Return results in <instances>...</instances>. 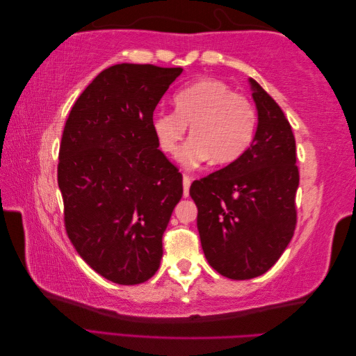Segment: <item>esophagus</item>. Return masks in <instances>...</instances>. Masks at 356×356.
<instances>
[{"instance_id":"esophagus-1","label":"esophagus","mask_w":356,"mask_h":356,"mask_svg":"<svg viewBox=\"0 0 356 356\" xmlns=\"http://www.w3.org/2000/svg\"><path fill=\"white\" fill-rule=\"evenodd\" d=\"M191 183H192V178L188 177V175H184L183 177V193H184V197H188V188H191Z\"/></svg>"}]
</instances>
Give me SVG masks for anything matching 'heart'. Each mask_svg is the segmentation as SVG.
<instances>
[{"mask_svg": "<svg viewBox=\"0 0 356 356\" xmlns=\"http://www.w3.org/2000/svg\"><path fill=\"white\" fill-rule=\"evenodd\" d=\"M173 112H158L152 129L164 154L175 156L187 126L193 136L179 152L186 168H197L210 158L230 164L249 149L257 130V108L243 93L215 78L188 84L173 95Z\"/></svg>", "mask_w": 356, "mask_h": 356, "instance_id": "1", "label": "heart"}]
</instances>
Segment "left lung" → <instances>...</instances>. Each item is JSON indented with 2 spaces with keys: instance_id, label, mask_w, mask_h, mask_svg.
<instances>
[{
  "instance_id": "obj_1",
  "label": "left lung",
  "mask_w": 356,
  "mask_h": 356,
  "mask_svg": "<svg viewBox=\"0 0 356 356\" xmlns=\"http://www.w3.org/2000/svg\"><path fill=\"white\" fill-rule=\"evenodd\" d=\"M258 127L236 161L193 181L198 232L209 264L230 280H250L277 263L296 227L295 136L284 112L255 79Z\"/></svg>"
}]
</instances>
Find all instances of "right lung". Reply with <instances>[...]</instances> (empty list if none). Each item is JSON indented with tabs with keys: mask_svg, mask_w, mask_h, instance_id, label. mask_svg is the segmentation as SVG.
<instances>
[{
	"mask_svg": "<svg viewBox=\"0 0 356 356\" xmlns=\"http://www.w3.org/2000/svg\"><path fill=\"white\" fill-rule=\"evenodd\" d=\"M181 67L115 64L75 101L64 126L58 186L67 236L93 270L122 286L155 275L183 175L152 129Z\"/></svg>",
	"mask_w": 356,
	"mask_h": 356,
	"instance_id": "right-lung-1",
	"label": "right lung"
}]
</instances>
